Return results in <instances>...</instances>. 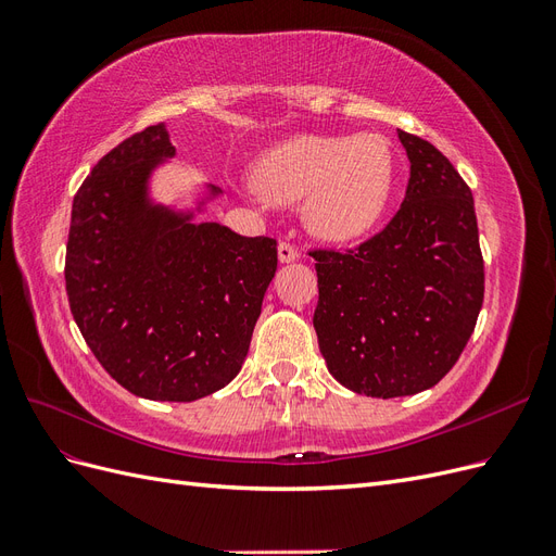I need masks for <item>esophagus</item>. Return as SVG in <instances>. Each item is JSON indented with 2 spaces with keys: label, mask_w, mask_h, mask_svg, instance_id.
Here are the masks:
<instances>
[{
  "label": "esophagus",
  "mask_w": 556,
  "mask_h": 556,
  "mask_svg": "<svg viewBox=\"0 0 556 556\" xmlns=\"http://www.w3.org/2000/svg\"><path fill=\"white\" fill-rule=\"evenodd\" d=\"M278 260H280V264H292L299 260V252L294 250L292 243L282 241V243H278Z\"/></svg>",
  "instance_id": "34e87169"
}]
</instances>
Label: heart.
<instances>
[{"label": "heart", "mask_w": 556, "mask_h": 556, "mask_svg": "<svg viewBox=\"0 0 556 556\" xmlns=\"http://www.w3.org/2000/svg\"><path fill=\"white\" fill-rule=\"evenodd\" d=\"M396 180L392 146L380 134H296L255 162L252 185L271 204L306 199L317 239L350 243L371 233L390 208Z\"/></svg>", "instance_id": "b5f03b06"}]
</instances>
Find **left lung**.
Here are the masks:
<instances>
[{"instance_id": "1", "label": "left lung", "mask_w": 556, "mask_h": 556, "mask_svg": "<svg viewBox=\"0 0 556 556\" xmlns=\"http://www.w3.org/2000/svg\"><path fill=\"white\" fill-rule=\"evenodd\" d=\"M399 141L410 178L394 220L355 252H313L319 352L343 387L376 399L439 382L484 296L473 194L439 148L403 129Z\"/></svg>"}]
</instances>
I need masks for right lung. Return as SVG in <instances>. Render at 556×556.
<instances>
[{"label": "right lung", "instance_id": "add662e5", "mask_svg": "<svg viewBox=\"0 0 556 556\" xmlns=\"http://www.w3.org/2000/svg\"><path fill=\"white\" fill-rule=\"evenodd\" d=\"M164 123L94 164L72 206L66 294L97 362L127 392L197 401L241 371L276 276V241L201 223L223 190L201 182L192 204L160 201L174 164Z\"/></svg>", "mask_w": 556, "mask_h": 556}]
</instances>
